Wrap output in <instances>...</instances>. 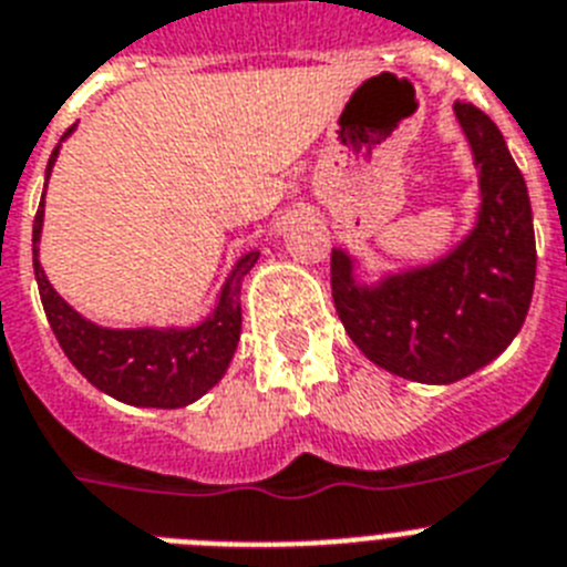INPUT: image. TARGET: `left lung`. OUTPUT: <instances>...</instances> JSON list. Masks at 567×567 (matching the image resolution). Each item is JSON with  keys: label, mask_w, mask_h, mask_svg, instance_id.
<instances>
[{"label": "left lung", "mask_w": 567, "mask_h": 567, "mask_svg": "<svg viewBox=\"0 0 567 567\" xmlns=\"http://www.w3.org/2000/svg\"><path fill=\"white\" fill-rule=\"evenodd\" d=\"M456 120L480 171L474 228L445 256L365 285L357 259L333 248V305L373 365L402 379L451 385L494 362L528 317L536 279L530 199L499 127L471 102Z\"/></svg>", "instance_id": "1"}]
</instances>
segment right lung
Returning a JSON list of instances; mask_svg holds the SVG:
<instances>
[{"label":"right lung","instance_id":"obj_1","mask_svg":"<svg viewBox=\"0 0 567 567\" xmlns=\"http://www.w3.org/2000/svg\"><path fill=\"white\" fill-rule=\"evenodd\" d=\"M76 127V125H73ZM68 127V134H73ZM59 145L48 159L45 179H51ZM48 188V182H45ZM45 223V196L39 202L33 219V274H37L42 308L56 333L65 357L76 371L113 400L136 408H185L225 377L234 359L239 331H243V305L239 290L243 279L259 259V250L248 254L234 265L225 279L216 308L210 317L190 328H102L79 311H73L48 282L39 262V239Z\"/></svg>","mask_w":567,"mask_h":567}]
</instances>
